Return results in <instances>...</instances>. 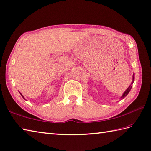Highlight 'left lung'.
Wrapping results in <instances>:
<instances>
[{"label":"left lung","instance_id":"left-lung-1","mask_svg":"<svg viewBox=\"0 0 151 151\" xmlns=\"http://www.w3.org/2000/svg\"><path fill=\"white\" fill-rule=\"evenodd\" d=\"M134 75H133V82H134ZM133 82H132V84H133ZM132 85H130L129 87V88H128L126 91H125V92L124 93H123V95H122V97H121V98L122 99H123L124 97H126V96L129 94V93L130 92V89H131V88H132Z\"/></svg>","mask_w":151,"mask_h":151}]
</instances>
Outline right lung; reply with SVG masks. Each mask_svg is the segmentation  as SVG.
I'll return each mask as SVG.
<instances>
[{
	"label": "right lung",
	"mask_w": 151,
	"mask_h": 151,
	"mask_svg": "<svg viewBox=\"0 0 151 151\" xmlns=\"http://www.w3.org/2000/svg\"><path fill=\"white\" fill-rule=\"evenodd\" d=\"M20 94L21 95V93H20ZM22 97H23V96H22ZM23 98H24V97H23Z\"/></svg>",
	"instance_id": "1"
}]
</instances>
